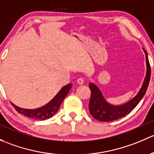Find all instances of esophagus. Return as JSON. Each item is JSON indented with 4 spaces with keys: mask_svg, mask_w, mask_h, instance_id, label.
<instances>
[{
    "mask_svg": "<svg viewBox=\"0 0 154 154\" xmlns=\"http://www.w3.org/2000/svg\"><path fill=\"white\" fill-rule=\"evenodd\" d=\"M77 83L79 84V85H83V84H84L83 79H82V78H79V79H78Z\"/></svg>",
    "mask_w": 154,
    "mask_h": 154,
    "instance_id": "1",
    "label": "esophagus"
}]
</instances>
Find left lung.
Wrapping results in <instances>:
<instances>
[{
    "mask_svg": "<svg viewBox=\"0 0 154 154\" xmlns=\"http://www.w3.org/2000/svg\"><path fill=\"white\" fill-rule=\"evenodd\" d=\"M146 57L147 71L145 80L139 93L128 102L121 105H113L105 100L101 90L95 84L90 83L89 88L91 91V97L89 102V110L92 116L101 122H112L125 117L137 106L145 96L150 79V66L148 53L143 49Z\"/></svg>",
    "mask_w": 154,
    "mask_h": 154,
    "instance_id": "obj_1",
    "label": "left lung"
}]
</instances>
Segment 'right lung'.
<instances>
[{"mask_svg":"<svg viewBox=\"0 0 154 154\" xmlns=\"http://www.w3.org/2000/svg\"><path fill=\"white\" fill-rule=\"evenodd\" d=\"M72 86V84H68V85L63 87L60 90V91L57 93L56 96L50 102H48L42 107H39V108L25 109L19 107L12 102H11V104H12V106L15 107V110L19 113L23 114V115L26 116L29 118L34 119L36 120H42V121L48 119L58 112L61 103L66 96V95L68 94Z\"/></svg>","mask_w":154,"mask_h":154,"instance_id":"obj_1","label":"right lung"}]
</instances>
